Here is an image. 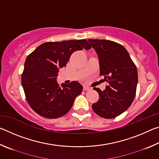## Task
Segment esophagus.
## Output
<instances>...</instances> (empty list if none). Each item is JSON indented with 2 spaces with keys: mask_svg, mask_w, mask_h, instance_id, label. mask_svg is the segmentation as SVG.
Here are the masks:
<instances>
[{
  "mask_svg": "<svg viewBox=\"0 0 159 159\" xmlns=\"http://www.w3.org/2000/svg\"><path fill=\"white\" fill-rule=\"evenodd\" d=\"M83 90L90 91V90H91V88L88 87V86H87V85H84V86H83Z\"/></svg>",
  "mask_w": 159,
  "mask_h": 159,
  "instance_id": "esophagus-1",
  "label": "esophagus"
}]
</instances>
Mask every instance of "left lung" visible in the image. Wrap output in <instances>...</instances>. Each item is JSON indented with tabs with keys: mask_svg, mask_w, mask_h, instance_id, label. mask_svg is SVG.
I'll use <instances>...</instances> for the list:
<instances>
[{
	"mask_svg": "<svg viewBox=\"0 0 159 159\" xmlns=\"http://www.w3.org/2000/svg\"><path fill=\"white\" fill-rule=\"evenodd\" d=\"M98 54L100 76L109 83L99 93V100L92 105L96 114L114 118L126 111L133 102L138 85V70L122 45L109 40L89 39Z\"/></svg>",
	"mask_w": 159,
	"mask_h": 159,
	"instance_id": "8db88e82",
	"label": "left lung"
}]
</instances>
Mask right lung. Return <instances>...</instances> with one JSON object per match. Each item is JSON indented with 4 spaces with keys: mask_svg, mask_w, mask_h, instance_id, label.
Here are the masks:
<instances>
[{
    "mask_svg": "<svg viewBox=\"0 0 159 159\" xmlns=\"http://www.w3.org/2000/svg\"><path fill=\"white\" fill-rule=\"evenodd\" d=\"M91 48L85 39L46 42L28 55L21 85L26 101L35 112L47 118H57L71 109L83 86L72 81L60 87L57 81L59 69L66 67L75 51Z\"/></svg>",
    "mask_w": 159,
    "mask_h": 159,
    "instance_id": "right-lung-1",
    "label": "right lung"
}]
</instances>
